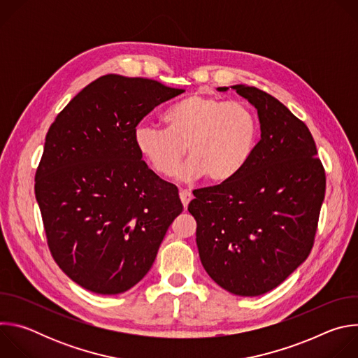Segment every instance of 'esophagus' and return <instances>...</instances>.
Segmentation results:
<instances>
[{
	"instance_id": "obj_1",
	"label": "esophagus",
	"mask_w": 358,
	"mask_h": 358,
	"mask_svg": "<svg viewBox=\"0 0 358 358\" xmlns=\"http://www.w3.org/2000/svg\"><path fill=\"white\" fill-rule=\"evenodd\" d=\"M180 199H181V202H182L184 208L187 210L188 202L192 199V192L188 191V189H180Z\"/></svg>"
}]
</instances>
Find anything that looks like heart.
<instances>
[{"mask_svg": "<svg viewBox=\"0 0 358 358\" xmlns=\"http://www.w3.org/2000/svg\"><path fill=\"white\" fill-rule=\"evenodd\" d=\"M166 127L140 124L133 134L138 155L163 177L178 170L182 181L207 177L214 185L235 180L249 164L259 141V120L246 103L191 94L163 116Z\"/></svg>", "mask_w": 358, "mask_h": 358, "instance_id": "b5f03b06", "label": "heart"}]
</instances>
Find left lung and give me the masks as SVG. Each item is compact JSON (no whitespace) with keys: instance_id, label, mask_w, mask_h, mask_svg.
Instances as JSON below:
<instances>
[{"instance_id":"left-lung-1","label":"left lung","mask_w":358,"mask_h":358,"mask_svg":"<svg viewBox=\"0 0 358 358\" xmlns=\"http://www.w3.org/2000/svg\"><path fill=\"white\" fill-rule=\"evenodd\" d=\"M231 89L258 110L261 140L235 180L195 189L188 211L211 279L236 296H259L308 259L326 174L308 126L283 103L252 86Z\"/></svg>"}]
</instances>
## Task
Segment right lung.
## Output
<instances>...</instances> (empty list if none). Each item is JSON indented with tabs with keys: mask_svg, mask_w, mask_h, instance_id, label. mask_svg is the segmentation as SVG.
<instances>
[{
	"mask_svg": "<svg viewBox=\"0 0 358 358\" xmlns=\"http://www.w3.org/2000/svg\"><path fill=\"white\" fill-rule=\"evenodd\" d=\"M185 92L105 75L50 124L35 196L50 253L79 286L117 294L137 285L182 203L176 185L141 160L133 134L156 106Z\"/></svg>",
	"mask_w": 358,
	"mask_h": 358,
	"instance_id": "add662e5",
	"label": "right lung"
}]
</instances>
